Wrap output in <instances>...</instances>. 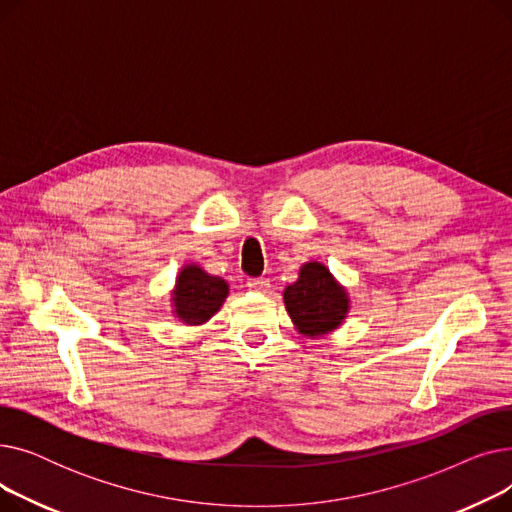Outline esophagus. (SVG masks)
I'll return each instance as SVG.
<instances>
[{
    "mask_svg": "<svg viewBox=\"0 0 512 512\" xmlns=\"http://www.w3.org/2000/svg\"><path fill=\"white\" fill-rule=\"evenodd\" d=\"M247 286L253 290V292H267L270 290V280L267 278H251L247 282Z\"/></svg>",
    "mask_w": 512,
    "mask_h": 512,
    "instance_id": "1",
    "label": "esophagus"
}]
</instances>
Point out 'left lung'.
<instances>
[{"mask_svg": "<svg viewBox=\"0 0 512 512\" xmlns=\"http://www.w3.org/2000/svg\"><path fill=\"white\" fill-rule=\"evenodd\" d=\"M284 305L294 328L307 338H321L342 326L351 299L324 263L309 261L299 280L284 288Z\"/></svg>", "mask_w": 512, "mask_h": 512, "instance_id": "left-lung-1", "label": "left lung"}]
</instances>
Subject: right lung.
<instances>
[{"instance_id":"add662e5","label":"right lung","mask_w":512,"mask_h":512,"mask_svg":"<svg viewBox=\"0 0 512 512\" xmlns=\"http://www.w3.org/2000/svg\"><path fill=\"white\" fill-rule=\"evenodd\" d=\"M230 286L220 276L207 274L201 265H184L172 290V313L184 326H201L220 311Z\"/></svg>"}]
</instances>
